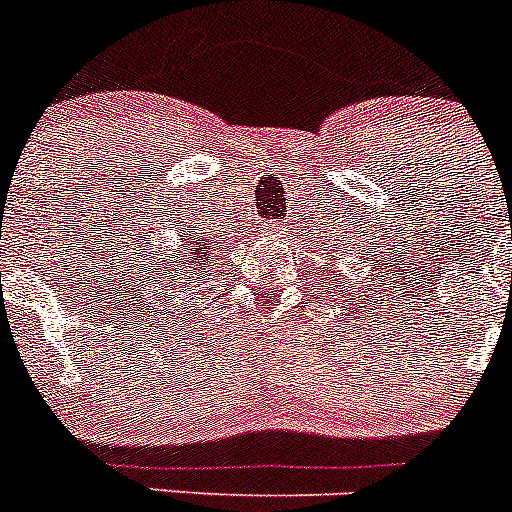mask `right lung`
Instances as JSON below:
<instances>
[{
	"label": "right lung",
	"instance_id": "obj_1",
	"mask_svg": "<svg viewBox=\"0 0 512 512\" xmlns=\"http://www.w3.org/2000/svg\"><path fill=\"white\" fill-rule=\"evenodd\" d=\"M179 251L176 256L171 253H164V259H161V253H156L157 261L146 259V266H143V300L146 297H153L158 305L164 307H182L187 305L189 299L194 302V297L205 295V287L210 282V274H205V261H212L210 253V243H202L200 238H189V233L179 235ZM208 251L205 252L204 248ZM182 252L190 253V261L184 262L181 259ZM149 295L146 296L145 292ZM153 302V305H156ZM192 305V303H189Z\"/></svg>",
	"mask_w": 512,
	"mask_h": 512
}]
</instances>
